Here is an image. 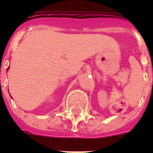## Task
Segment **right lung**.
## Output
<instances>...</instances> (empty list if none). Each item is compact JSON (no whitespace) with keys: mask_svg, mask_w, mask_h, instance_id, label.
<instances>
[{"mask_svg":"<svg viewBox=\"0 0 153 153\" xmlns=\"http://www.w3.org/2000/svg\"><path fill=\"white\" fill-rule=\"evenodd\" d=\"M8 69H9V67H8V68H7V70H8Z\"/></svg>","mask_w":153,"mask_h":153,"instance_id":"add662e5","label":"right lung"}]
</instances>
